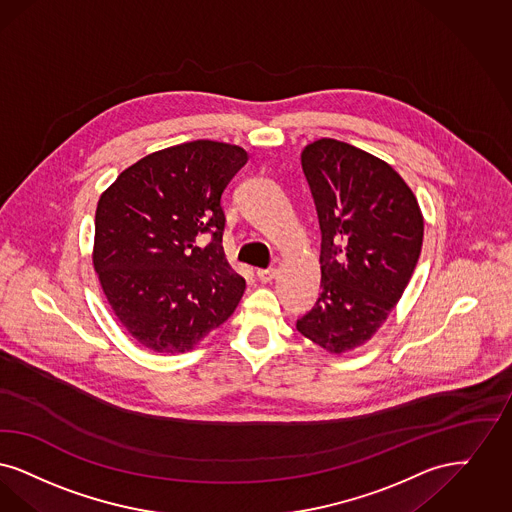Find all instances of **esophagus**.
Listing matches in <instances>:
<instances>
[{
    "mask_svg": "<svg viewBox=\"0 0 512 512\" xmlns=\"http://www.w3.org/2000/svg\"><path fill=\"white\" fill-rule=\"evenodd\" d=\"M277 275V269L275 267H266V269H256V277L262 281V283H269L273 281Z\"/></svg>",
    "mask_w": 512,
    "mask_h": 512,
    "instance_id": "esophagus-1",
    "label": "esophagus"
}]
</instances>
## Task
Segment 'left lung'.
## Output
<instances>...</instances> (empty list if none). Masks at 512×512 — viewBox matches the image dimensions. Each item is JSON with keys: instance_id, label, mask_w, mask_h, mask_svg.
I'll return each mask as SVG.
<instances>
[{"instance_id": "1", "label": "left lung", "mask_w": 512, "mask_h": 512, "mask_svg": "<svg viewBox=\"0 0 512 512\" xmlns=\"http://www.w3.org/2000/svg\"><path fill=\"white\" fill-rule=\"evenodd\" d=\"M321 229V294L296 329L331 354L367 342L394 310L421 256L419 202L400 174L348 143L302 153Z\"/></svg>"}]
</instances>
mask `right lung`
<instances>
[{
    "label": "right lung",
    "instance_id": "1",
    "mask_svg": "<svg viewBox=\"0 0 512 512\" xmlns=\"http://www.w3.org/2000/svg\"><path fill=\"white\" fill-rule=\"evenodd\" d=\"M245 149L199 139L141 158L101 195L93 266L145 348L191 350L235 312L245 279L225 260L222 197Z\"/></svg>",
    "mask_w": 512,
    "mask_h": 512
}]
</instances>
